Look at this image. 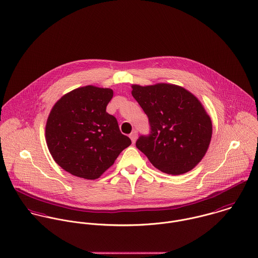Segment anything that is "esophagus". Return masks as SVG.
Instances as JSON below:
<instances>
[{
  "mask_svg": "<svg viewBox=\"0 0 258 258\" xmlns=\"http://www.w3.org/2000/svg\"><path fill=\"white\" fill-rule=\"evenodd\" d=\"M129 137H130V139L132 140V143H135V142H136V139H137V137H138L137 131H133V132L129 135Z\"/></svg>",
  "mask_w": 258,
  "mask_h": 258,
  "instance_id": "obj_1",
  "label": "esophagus"
}]
</instances>
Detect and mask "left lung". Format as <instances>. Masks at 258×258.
Returning a JSON list of instances; mask_svg holds the SVG:
<instances>
[{
    "mask_svg": "<svg viewBox=\"0 0 258 258\" xmlns=\"http://www.w3.org/2000/svg\"><path fill=\"white\" fill-rule=\"evenodd\" d=\"M132 96L150 124L136 147L160 171L181 175L204 157L212 136V122L201 102L183 87L158 83L132 85Z\"/></svg>",
    "mask_w": 258,
    "mask_h": 258,
    "instance_id": "8db88e82",
    "label": "left lung"
}]
</instances>
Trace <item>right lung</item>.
<instances>
[{"label":"right lung","mask_w":258,"mask_h":258,"mask_svg":"<svg viewBox=\"0 0 258 258\" xmlns=\"http://www.w3.org/2000/svg\"><path fill=\"white\" fill-rule=\"evenodd\" d=\"M109 88L88 85L59 99L46 124V141L55 162L74 176L94 180L131 144L116 118L106 112Z\"/></svg>","instance_id":"add662e5"}]
</instances>
